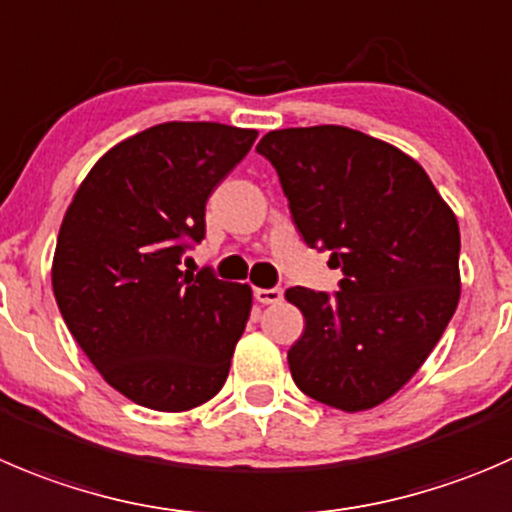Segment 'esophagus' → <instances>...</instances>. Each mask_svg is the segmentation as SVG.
Instances as JSON below:
<instances>
[{
    "label": "esophagus",
    "mask_w": 512,
    "mask_h": 512,
    "mask_svg": "<svg viewBox=\"0 0 512 512\" xmlns=\"http://www.w3.org/2000/svg\"><path fill=\"white\" fill-rule=\"evenodd\" d=\"M255 297L262 302V305H277L285 297V290L282 287H257Z\"/></svg>",
    "instance_id": "obj_1"
}]
</instances>
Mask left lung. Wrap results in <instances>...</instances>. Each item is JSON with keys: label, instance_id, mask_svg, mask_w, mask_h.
Here are the masks:
<instances>
[{"label": "left lung", "instance_id": "8db88e82", "mask_svg": "<svg viewBox=\"0 0 512 512\" xmlns=\"http://www.w3.org/2000/svg\"><path fill=\"white\" fill-rule=\"evenodd\" d=\"M257 152L302 240L342 270L332 295L285 292L305 315L287 352L292 380L330 408H375L428 360L458 307V220L413 157L350 127L267 132Z\"/></svg>", "mask_w": 512, "mask_h": 512}]
</instances>
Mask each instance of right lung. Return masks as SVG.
<instances>
[{
	"label": "right lung",
	"instance_id": "add662e5",
	"mask_svg": "<svg viewBox=\"0 0 512 512\" xmlns=\"http://www.w3.org/2000/svg\"><path fill=\"white\" fill-rule=\"evenodd\" d=\"M255 140L220 122L157 124L112 147L64 215L52 262L59 312L132 403L182 413L225 385L252 290L182 260L205 237L207 197Z\"/></svg>",
	"mask_w": 512,
	"mask_h": 512
}]
</instances>
